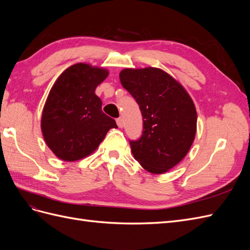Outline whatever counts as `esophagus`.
Returning a JSON list of instances; mask_svg holds the SVG:
<instances>
[{"mask_svg":"<svg viewBox=\"0 0 250 250\" xmlns=\"http://www.w3.org/2000/svg\"><path fill=\"white\" fill-rule=\"evenodd\" d=\"M117 124L120 128H122L124 126V122H123V119L122 118H118L117 119Z\"/></svg>","mask_w":250,"mask_h":250,"instance_id":"esophagus-1","label":"esophagus"}]
</instances>
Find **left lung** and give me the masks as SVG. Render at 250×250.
I'll return each instance as SVG.
<instances>
[{"instance_id":"8db88e82","label":"left lung","mask_w":250,"mask_h":250,"mask_svg":"<svg viewBox=\"0 0 250 250\" xmlns=\"http://www.w3.org/2000/svg\"><path fill=\"white\" fill-rule=\"evenodd\" d=\"M120 81L139 104L143 117L141 138L129 141L134 158L151 173L167 172L187 155L195 138L197 112L191 97L156 67L125 69Z\"/></svg>"}]
</instances>
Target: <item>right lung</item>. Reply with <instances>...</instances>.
Returning <instances> with one entry per match:
<instances>
[{
  "instance_id": "obj_1",
  "label": "right lung",
  "mask_w": 250,
  "mask_h": 250,
  "mask_svg": "<svg viewBox=\"0 0 250 250\" xmlns=\"http://www.w3.org/2000/svg\"><path fill=\"white\" fill-rule=\"evenodd\" d=\"M108 72L85 63L66 69L52 86L42 117V131L60 160L73 162L90 154L116 121L102 111L96 87Z\"/></svg>"
}]
</instances>
